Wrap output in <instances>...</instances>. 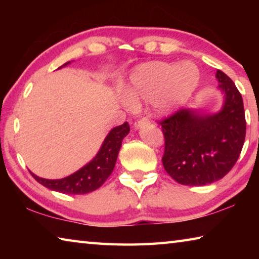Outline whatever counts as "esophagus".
<instances>
[{"instance_id":"esophagus-1","label":"esophagus","mask_w":259,"mask_h":259,"mask_svg":"<svg viewBox=\"0 0 259 259\" xmlns=\"http://www.w3.org/2000/svg\"><path fill=\"white\" fill-rule=\"evenodd\" d=\"M148 119H146V117H143V119H140V120H137L134 123V126H135V129H139L140 126H143V125H145V124H147L148 123Z\"/></svg>"}]
</instances>
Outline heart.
Returning a JSON list of instances; mask_svg holds the SVG:
<instances>
[{
  "label": "heart",
  "mask_w": 259,
  "mask_h": 259,
  "mask_svg": "<svg viewBox=\"0 0 259 259\" xmlns=\"http://www.w3.org/2000/svg\"><path fill=\"white\" fill-rule=\"evenodd\" d=\"M199 82L200 71L194 64L151 63L134 73L128 94L133 102L153 100L156 112L166 114L188 99Z\"/></svg>",
  "instance_id": "b5f03b06"
}]
</instances>
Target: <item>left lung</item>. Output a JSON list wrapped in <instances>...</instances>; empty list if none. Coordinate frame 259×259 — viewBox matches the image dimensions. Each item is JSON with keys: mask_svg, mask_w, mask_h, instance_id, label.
<instances>
[{"mask_svg": "<svg viewBox=\"0 0 259 259\" xmlns=\"http://www.w3.org/2000/svg\"><path fill=\"white\" fill-rule=\"evenodd\" d=\"M224 105L216 114L181 108L160 121L164 136L162 163L182 185L202 186L230 172L242 151L245 116L242 96L234 82L217 69Z\"/></svg>", "mask_w": 259, "mask_h": 259, "instance_id": "obj_1", "label": "left lung"}]
</instances>
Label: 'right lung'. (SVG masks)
I'll list each match as a JSON object with an SVG mask.
<instances>
[{
	"label": "right lung",
	"mask_w": 259,
	"mask_h": 259,
	"mask_svg": "<svg viewBox=\"0 0 259 259\" xmlns=\"http://www.w3.org/2000/svg\"><path fill=\"white\" fill-rule=\"evenodd\" d=\"M71 61L64 64L63 66H66ZM129 131L130 126L128 122L113 128L105 138L102 147L94 160L67 177L61 179H46L36 176L33 172L30 174L35 181L51 191L60 192L64 194H87V193L94 192L111 176L115 166L122 140L129 134Z\"/></svg>",
	"instance_id": "obj_1"
}]
</instances>
